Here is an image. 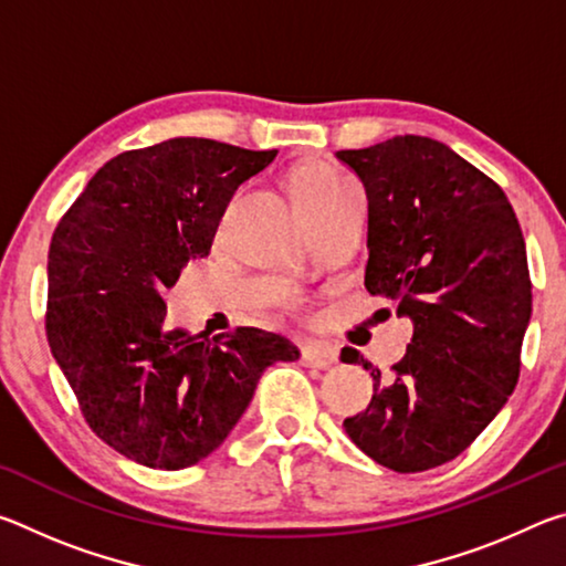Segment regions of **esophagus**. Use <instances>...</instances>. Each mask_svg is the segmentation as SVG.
Segmentation results:
<instances>
[{
  "label": "esophagus",
  "instance_id": "obj_1",
  "mask_svg": "<svg viewBox=\"0 0 566 566\" xmlns=\"http://www.w3.org/2000/svg\"><path fill=\"white\" fill-rule=\"evenodd\" d=\"M300 361L304 367H314V369H329L334 361H337V352H334L329 344H302L300 349Z\"/></svg>",
  "mask_w": 566,
  "mask_h": 566
}]
</instances>
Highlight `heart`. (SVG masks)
Segmentation results:
<instances>
[{
	"label": "heart",
	"mask_w": 566,
	"mask_h": 566,
	"mask_svg": "<svg viewBox=\"0 0 566 566\" xmlns=\"http://www.w3.org/2000/svg\"><path fill=\"white\" fill-rule=\"evenodd\" d=\"M290 189L300 212H310V209L329 205L342 195H347L352 185L327 165H304L294 169Z\"/></svg>",
	"instance_id": "obj_1"
}]
</instances>
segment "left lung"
I'll return each instance as SVG.
<instances>
[{"label": "left lung", "instance_id": "left-lung-1", "mask_svg": "<svg viewBox=\"0 0 566 566\" xmlns=\"http://www.w3.org/2000/svg\"><path fill=\"white\" fill-rule=\"evenodd\" d=\"M337 159L369 199L367 292L415 327L391 375L342 349L375 381L344 432L381 467L424 472L462 454L520 379L532 317L524 237L500 185L442 142L405 134Z\"/></svg>", "mask_w": 566, "mask_h": 566}]
</instances>
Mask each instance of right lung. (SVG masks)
Returning <instances> with one entry per match:
<instances>
[{"label": "right lung", "mask_w": 566, "mask_h": 566, "mask_svg": "<svg viewBox=\"0 0 566 566\" xmlns=\"http://www.w3.org/2000/svg\"><path fill=\"white\" fill-rule=\"evenodd\" d=\"M202 137H175L109 159L56 224L46 280V342L102 442L151 469L214 452L290 339L237 327L207 339L169 329L167 290L207 256L229 199L272 165Z\"/></svg>", "instance_id": "1"}]
</instances>
